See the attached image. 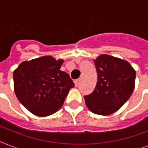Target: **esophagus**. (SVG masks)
<instances>
[{"mask_svg": "<svg viewBox=\"0 0 148 148\" xmlns=\"http://www.w3.org/2000/svg\"><path fill=\"white\" fill-rule=\"evenodd\" d=\"M79 81H80V80H79V79H77V80H74V84H75V86H77L78 85V84H79Z\"/></svg>", "mask_w": 148, "mask_h": 148, "instance_id": "1", "label": "esophagus"}]
</instances>
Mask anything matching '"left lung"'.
<instances>
[{"label": "left lung", "instance_id": "left-lung-1", "mask_svg": "<svg viewBox=\"0 0 148 148\" xmlns=\"http://www.w3.org/2000/svg\"><path fill=\"white\" fill-rule=\"evenodd\" d=\"M94 63L98 81L94 91L84 97L91 112L107 116L119 110L131 97L136 71L128 61L108 54L99 55Z\"/></svg>", "mask_w": 148, "mask_h": 148}]
</instances>
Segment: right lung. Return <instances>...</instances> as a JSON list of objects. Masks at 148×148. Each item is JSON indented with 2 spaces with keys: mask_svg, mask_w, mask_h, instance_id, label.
<instances>
[{
  "mask_svg": "<svg viewBox=\"0 0 148 148\" xmlns=\"http://www.w3.org/2000/svg\"><path fill=\"white\" fill-rule=\"evenodd\" d=\"M63 63V59L43 56L23 61L13 72L16 97L33 114L47 117L57 112L74 86L60 71Z\"/></svg>",
  "mask_w": 148,
  "mask_h": 148,
  "instance_id": "1",
  "label": "right lung"
}]
</instances>
